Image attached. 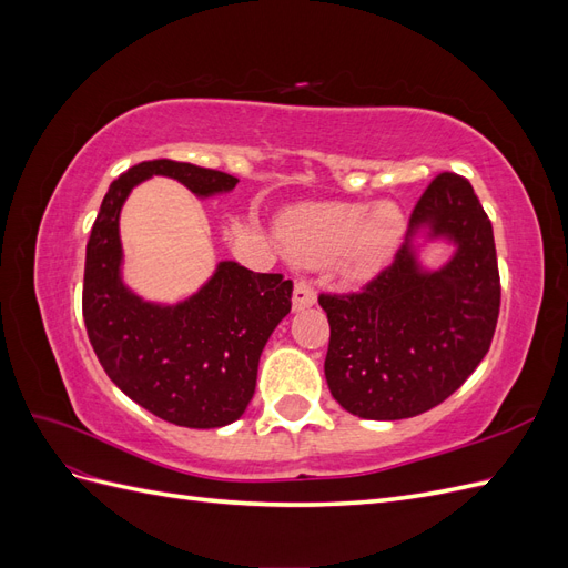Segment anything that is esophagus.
Returning a JSON list of instances; mask_svg holds the SVG:
<instances>
[{"instance_id": "obj_1", "label": "esophagus", "mask_w": 568, "mask_h": 568, "mask_svg": "<svg viewBox=\"0 0 568 568\" xmlns=\"http://www.w3.org/2000/svg\"><path fill=\"white\" fill-rule=\"evenodd\" d=\"M291 301H294V311H303V307H311L315 305L317 301V294H315V286L307 282V280H296V286H294V296H291Z\"/></svg>"}]
</instances>
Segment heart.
Masks as SVG:
<instances>
[{
  "mask_svg": "<svg viewBox=\"0 0 568 568\" xmlns=\"http://www.w3.org/2000/svg\"><path fill=\"white\" fill-rule=\"evenodd\" d=\"M407 232L395 203H313L288 211L277 222L282 246L305 263H326L343 253L353 277H369L398 253Z\"/></svg>",
  "mask_w": 568,
  "mask_h": 568,
  "instance_id": "heart-1",
  "label": "heart"
}]
</instances>
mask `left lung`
Here are the masks:
<instances>
[{
    "label": "left lung",
    "instance_id": "1",
    "mask_svg": "<svg viewBox=\"0 0 568 568\" xmlns=\"http://www.w3.org/2000/svg\"><path fill=\"white\" fill-rule=\"evenodd\" d=\"M422 226L456 244L440 271L416 261L410 239ZM320 305L332 329L324 376L351 415L407 419L453 395L486 357L500 315L493 225L469 180L440 173L393 263L357 294H320Z\"/></svg>",
    "mask_w": 568,
    "mask_h": 568
}]
</instances>
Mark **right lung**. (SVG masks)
Masks as SVG:
<instances>
[{"mask_svg": "<svg viewBox=\"0 0 568 568\" xmlns=\"http://www.w3.org/2000/svg\"><path fill=\"white\" fill-rule=\"evenodd\" d=\"M153 175L173 178L203 199L239 182L170 159L132 165L113 180L84 257V326L101 367L130 400L178 426H227L253 398L261 353L291 311L294 282L225 261L199 294L178 305L132 294L120 280L118 217L132 186Z\"/></svg>", "mask_w": 568, "mask_h": 568, "instance_id": "right-lung-1", "label": "right lung"}]
</instances>
